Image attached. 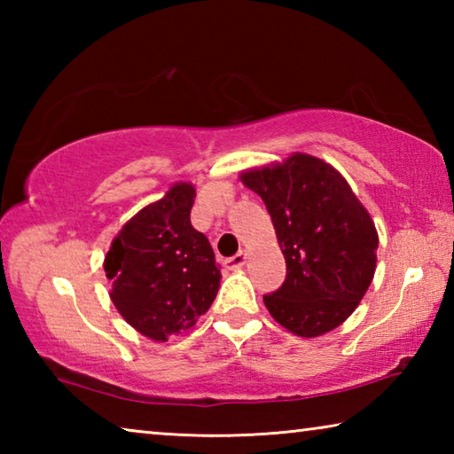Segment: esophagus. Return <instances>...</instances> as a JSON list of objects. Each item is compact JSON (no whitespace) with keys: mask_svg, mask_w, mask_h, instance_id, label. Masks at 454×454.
I'll list each match as a JSON object with an SVG mask.
<instances>
[{"mask_svg":"<svg viewBox=\"0 0 454 454\" xmlns=\"http://www.w3.org/2000/svg\"><path fill=\"white\" fill-rule=\"evenodd\" d=\"M244 262H246V252L242 250V252H238L236 256L228 258L224 264H226V268H230V270H236V268H242V266H244Z\"/></svg>","mask_w":454,"mask_h":454,"instance_id":"esophagus-1","label":"esophagus"}]
</instances>
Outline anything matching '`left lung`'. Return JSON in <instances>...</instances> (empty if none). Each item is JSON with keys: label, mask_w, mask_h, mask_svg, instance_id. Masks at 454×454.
I'll list each match as a JSON object with an SVG mask.
<instances>
[{"label": "left lung", "mask_w": 454, "mask_h": 454, "mask_svg": "<svg viewBox=\"0 0 454 454\" xmlns=\"http://www.w3.org/2000/svg\"><path fill=\"white\" fill-rule=\"evenodd\" d=\"M240 180L264 200L286 260V280L264 296L268 312L304 338L340 326L376 270L371 214L340 172L309 153L242 172Z\"/></svg>", "instance_id": "1"}]
</instances>
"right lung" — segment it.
Masks as SVG:
<instances>
[{
  "mask_svg": "<svg viewBox=\"0 0 454 454\" xmlns=\"http://www.w3.org/2000/svg\"><path fill=\"white\" fill-rule=\"evenodd\" d=\"M194 198L192 184H174L162 200L121 226L104 260L114 306L129 326L156 342L194 326L220 286L208 238L190 222Z\"/></svg>",
  "mask_w": 454,
  "mask_h": 454,
  "instance_id": "right-lung-1",
  "label": "right lung"
}]
</instances>
